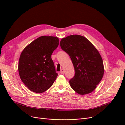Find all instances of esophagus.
I'll return each mask as SVG.
<instances>
[{"label":"esophagus","instance_id":"1","mask_svg":"<svg viewBox=\"0 0 125 125\" xmlns=\"http://www.w3.org/2000/svg\"><path fill=\"white\" fill-rule=\"evenodd\" d=\"M60 73H61V74H63L64 73V70L63 69H62L61 70H60Z\"/></svg>","mask_w":125,"mask_h":125}]
</instances>
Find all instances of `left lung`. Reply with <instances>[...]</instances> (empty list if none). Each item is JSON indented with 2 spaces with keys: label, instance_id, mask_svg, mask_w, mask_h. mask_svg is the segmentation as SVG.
I'll list each match as a JSON object with an SVG mask.
<instances>
[{
  "label": "left lung",
  "instance_id": "1",
  "mask_svg": "<svg viewBox=\"0 0 125 125\" xmlns=\"http://www.w3.org/2000/svg\"><path fill=\"white\" fill-rule=\"evenodd\" d=\"M60 47L70 56L75 74L69 83L80 95L92 92L103 77V60L99 51L86 37L72 35L60 41Z\"/></svg>",
  "mask_w": 125,
  "mask_h": 125
}]
</instances>
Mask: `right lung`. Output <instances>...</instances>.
Listing matches in <instances>:
<instances>
[{
  "mask_svg": "<svg viewBox=\"0 0 125 125\" xmlns=\"http://www.w3.org/2000/svg\"><path fill=\"white\" fill-rule=\"evenodd\" d=\"M58 45V37L42 36L32 42L22 52L19 73L22 81L31 91L44 92L55 81L58 74L51 55Z\"/></svg>",
  "mask_w": 125,
  "mask_h": 125,
  "instance_id": "add662e5",
  "label": "right lung"
}]
</instances>
